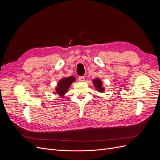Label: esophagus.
Wrapping results in <instances>:
<instances>
[{
  "label": "esophagus",
  "instance_id": "34e87169",
  "mask_svg": "<svg viewBox=\"0 0 160 160\" xmlns=\"http://www.w3.org/2000/svg\"><path fill=\"white\" fill-rule=\"evenodd\" d=\"M85 77L83 76H81L79 77V81H81V82H84L85 81Z\"/></svg>",
  "mask_w": 160,
  "mask_h": 160
}]
</instances>
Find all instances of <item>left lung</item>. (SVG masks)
<instances>
[{
  "instance_id": "1",
  "label": "left lung",
  "mask_w": 160,
  "mask_h": 160,
  "mask_svg": "<svg viewBox=\"0 0 160 160\" xmlns=\"http://www.w3.org/2000/svg\"><path fill=\"white\" fill-rule=\"evenodd\" d=\"M92 82H93V85L95 87V88L96 90L98 91L99 93H103V92L105 91V88L103 85V82L99 78H95L92 79Z\"/></svg>"
}]
</instances>
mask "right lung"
I'll return each mask as SVG.
<instances>
[{
	"mask_svg": "<svg viewBox=\"0 0 160 160\" xmlns=\"http://www.w3.org/2000/svg\"><path fill=\"white\" fill-rule=\"evenodd\" d=\"M75 81L76 79L74 76L63 77L58 81L55 88V91L53 93L55 95L60 97L61 98H62L69 89L71 84Z\"/></svg>",
	"mask_w": 160,
	"mask_h": 160,
	"instance_id": "1",
	"label": "right lung"
}]
</instances>
